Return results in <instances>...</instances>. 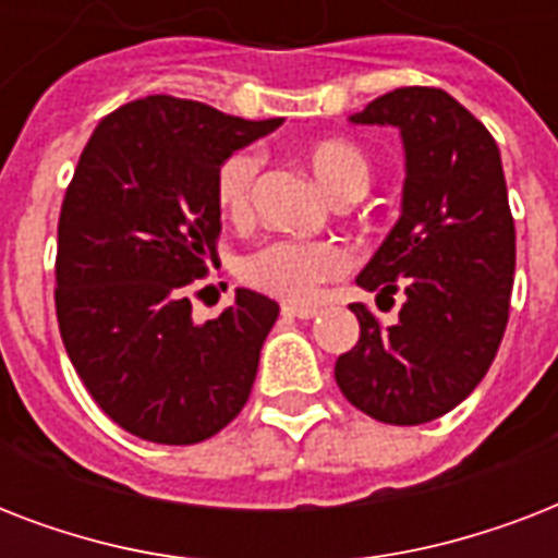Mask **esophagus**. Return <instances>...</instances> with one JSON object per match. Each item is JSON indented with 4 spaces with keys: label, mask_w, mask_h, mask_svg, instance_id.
Listing matches in <instances>:
<instances>
[{
    "label": "esophagus",
    "mask_w": 558,
    "mask_h": 558,
    "mask_svg": "<svg viewBox=\"0 0 558 558\" xmlns=\"http://www.w3.org/2000/svg\"><path fill=\"white\" fill-rule=\"evenodd\" d=\"M280 313L287 315V318H315V315L322 313L318 306H298V304H283L280 306Z\"/></svg>",
    "instance_id": "1"
}]
</instances>
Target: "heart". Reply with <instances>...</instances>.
<instances>
[{"label":"heart","mask_w":558,"mask_h":558,"mask_svg":"<svg viewBox=\"0 0 558 558\" xmlns=\"http://www.w3.org/2000/svg\"><path fill=\"white\" fill-rule=\"evenodd\" d=\"M304 159L315 179L341 202L359 199L371 185V159L348 138H322L306 144ZM257 170H260V156L254 150L231 153L219 165L214 193L226 217H248ZM344 269H348V254L341 245L330 240H298V236L271 240L240 260V278L248 287L292 304L313 301L322 292V283L339 278Z\"/></svg>","instance_id":"b5f03b06"}]
</instances>
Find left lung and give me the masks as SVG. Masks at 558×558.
<instances>
[{
  "label": "left lung",
  "mask_w": 558,
  "mask_h": 558,
  "mask_svg": "<svg viewBox=\"0 0 558 558\" xmlns=\"http://www.w3.org/2000/svg\"><path fill=\"white\" fill-rule=\"evenodd\" d=\"M350 121L397 126L402 138V210L356 283L381 295L399 289L405 304L390 327L350 304L359 341L336 362V381L379 423H432L477 388L510 318L515 226L501 150L432 86L388 92Z\"/></svg>",
  "instance_id": "obj_1"
}]
</instances>
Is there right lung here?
Here are the masks:
<instances>
[{
    "mask_svg": "<svg viewBox=\"0 0 558 558\" xmlns=\"http://www.w3.org/2000/svg\"><path fill=\"white\" fill-rule=\"evenodd\" d=\"M280 124L147 95L83 147L57 226V324L100 411L142 440H208L248 402L280 306L236 289L199 324L187 292L217 257L219 165Z\"/></svg>",
    "mask_w": 558,
    "mask_h": 558,
    "instance_id": "1",
    "label": "right lung"
}]
</instances>
